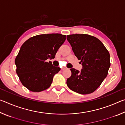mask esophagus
<instances>
[{"instance_id":"1","label":"esophagus","mask_w":125,"mask_h":125,"mask_svg":"<svg viewBox=\"0 0 125 125\" xmlns=\"http://www.w3.org/2000/svg\"><path fill=\"white\" fill-rule=\"evenodd\" d=\"M67 68V67H63L62 68V69H63V70H64V69H66Z\"/></svg>"}]
</instances>
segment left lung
I'll return each mask as SVG.
<instances>
[{"mask_svg": "<svg viewBox=\"0 0 125 125\" xmlns=\"http://www.w3.org/2000/svg\"><path fill=\"white\" fill-rule=\"evenodd\" d=\"M68 41L83 68H71L72 75L67 84L72 90L81 94L92 93L106 77L110 67V54L96 37L87 34L68 35Z\"/></svg>", "mask_w": 125, "mask_h": 125, "instance_id": "8db88e82", "label": "left lung"}]
</instances>
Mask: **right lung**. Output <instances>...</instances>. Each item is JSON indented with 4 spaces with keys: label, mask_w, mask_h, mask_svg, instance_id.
Wrapping results in <instances>:
<instances>
[{
    "label": "right lung",
    "mask_w": 125,
    "mask_h": 125,
    "mask_svg": "<svg viewBox=\"0 0 125 125\" xmlns=\"http://www.w3.org/2000/svg\"><path fill=\"white\" fill-rule=\"evenodd\" d=\"M66 35L50 33L35 36L22 44L15 60L16 73L25 87L33 92L47 89L61 70L47 59L55 57Z\"/></svg>",
    "instance_id": "add662e5"
}]
</instances>
